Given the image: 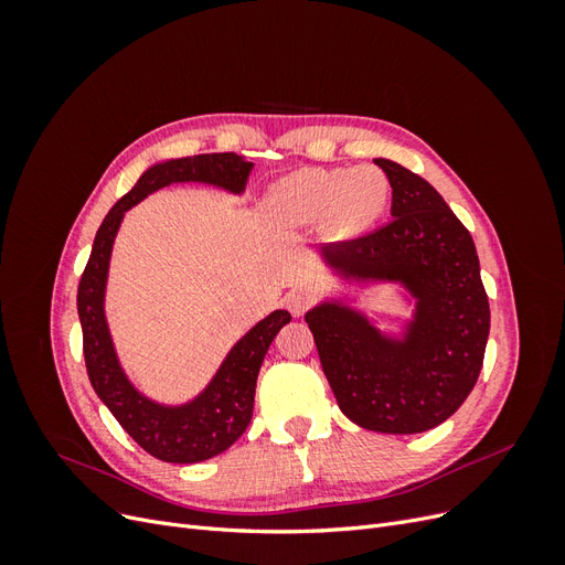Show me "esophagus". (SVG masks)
<instances>
[{"label":"esophagus","mask_w":565,"mask_h":565,"mask_svg":"<svg viewBox=\"0 0 565 565\" xmlns=\"http://www.w3.org/2000/svg\"><path fill=\"white\" fill-rule=\"evenodd\" d=\"M285 306L295 318H301L313 306V297L309 292H303V289H295V292H289L285 297Z\"/></svg>","instance_id":"1"}]
</instances>
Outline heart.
Wrapping results in <instances>:
<instances>
[{
  "label": "heart",
  "mask_w": 565,
  "mask_h": 565,
  "mask_svg": "<svg viewBox=\"0 0 565 565\" xmlns=\"http://www.w3.org/2000/svg\"><path fill=\"white\" fill-rule=\"evenodd\" d=\"M391 183L380 167H303L270 188L266 212L280 228H303L320 221L330 237H351L386 210Z\"/></svg>",
  "instance_id": "obj_1"
}]
</instances>
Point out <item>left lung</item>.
<instances>
[{
  "label": "left lung",
  "instance_id": "1",
  "mask_svg": "<svg viewBox=\"0 0 565 565\" xmlns=\"http://www.w3.org/2000/svg\"><path fill=\"white\" fill-rule=\"evenodd\" d=\"M391 183V221L318 249L341 289L306 313L339 409L380 434H422L467 401L490 332V306L471 233L436 188L377 158ZM399 285L411 318L396 333L355 310L356 289Z\"/></svg>",
  "mask_w": 565,
  "mask_h": 565
}]
</instances>
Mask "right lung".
Masks as SVG:
<instances>
[{"instance_id": "obj_1", "label": "right lung", "mask_w": 565, "mask_h": 565, "mask_svg": "<svg viewBox=\"0 0 565 565\" xmlns=\"http://www.w3.org/2000/svg\"><path fill=\"white\" fill-rule=\"evenodd\" d=\"M254 164L235 152L162 160L150 164L131 191L117 200L100 224L87 268L77 289V313L82 322L84 361L96 396L106 403L119 426L139 446L172 465H195L228 450L252 419L254 391L264 355L280 328L292 320L278 309L254 324L221 361L210 384L191 401L169 405L146 396L129 380L106 318V287L113 245L125 214L150 193L172 183H204L231 195H243Z\"/></svg>"}]
</instances>
